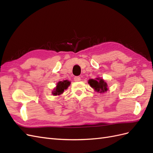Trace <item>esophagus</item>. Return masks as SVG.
<instances>
[{
	"mask_svg": "<svg viewBox=\"0 0 153 153\" xmlns=\"http://www.w3.org/2000/svg\"><path fill=\"white\" fill-rule=\"evenodd\" d=\"M74 81H81V77L79 76H75L74 77Z\"/></svg>",
	"mask_w": 153,
	"mask_h": 153,
	"instance_id": "1",
	"label": "esophagus"
}]
</instances>
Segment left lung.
Returning <instances> with one entry per match:
<instances>
[{
    "label": "left lung",
    "instance_id": "8db88e82",
    "mask_svg": "<svg viewBox=\"0 0 153 153\" xmlns=\"http://www.w3.org/2000/svg\"><path fill=\"white\" fill-rule=\"evenodd\" d=\"M88 83L92 88H94L95 91L97 92H104L108 90L107 83L102 79H100V78H96V80L92 79H89Z\"/></svg>",
    "mask_w": 153,
    "mask_h": 153
}]
</instances>
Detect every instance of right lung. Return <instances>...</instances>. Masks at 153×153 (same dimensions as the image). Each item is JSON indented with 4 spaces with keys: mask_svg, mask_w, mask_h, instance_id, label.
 I'll return each instance as SVG.
<instances>
[{
    "mask_svg": "<svg viewBox=\"0 0 153 153\" xmlns=\"http://www.w3.org/2000/svg\"><path fill=\"white\" fill-rule=\"evenodd\" d=\"M70 84V82L68 80H65L63 81H59L57 85L56 88L54 89V91H53V94L55 96L60 95L62 93H63L64 91L67 89L68 86Z\"/></svg>",
    "mask_w": 153,
    "mask_h": 153,
    "instance_id": "1",
    "label": "right lung"
}]
</instances>
